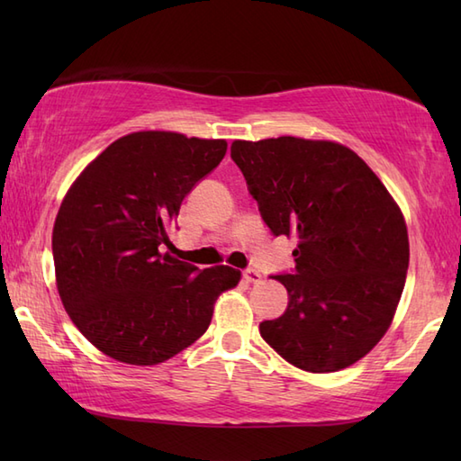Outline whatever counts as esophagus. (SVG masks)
I'll list each match as a JSON object with an SVG mask.
<instances>
[{"mask_svg": "<svg viewBox=\"0 0 461 461\" xmlns=\"http://www.w3.org/2000/svg\"><path fill=\"white\" fill-rule=\"evenodd\" d=\"M243 279H246L248 283H259L261 273L256 271V269H246V271H243Z\"/></svg>", "mask_w": 461, "mask_h": 461, "instance_id": "34e87169", "label": "esophagus"}]
</instances>
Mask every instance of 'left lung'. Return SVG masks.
Listing matches in <instances>:
<instances>
[{
    "label": "left lung",
    "mask_w": 461,
    "mask_h": 461,
    "mask_svg": "<svg viewBox=\"0 0 461 461\" xmlns=\"http://www.w3.org/2000/svg\"><path fill=\"white\" fill-rule=\"evenodd\" d=\"M261 218L297 238L295 273L279 319L263 321L267 345L307 372H337L366 357L393 325L410 261L408 230L386 185L347 146L279 136L233 140Z\"/></svg>",
    "instance_id": "obj_1"
}]
</instances>
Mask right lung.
<instances>
[{"label":"right lung","instance_id":"add662e5","mask_svg":"<svg viewBox=\"0 0 461 461\" xmlns=\"http://www.w3.org/2000/svg\"><path fill=\"white\" fill-rule=\"evenodd\" d=\"M228 142L170 131L121 136L77 176L53 225L59 297L83 337L119 362L152 366L210 327L241 271H200L164 248L182 200Z\"/></svg>","mask_w":461,"mask_h":461}]
</instances>
